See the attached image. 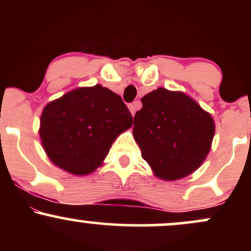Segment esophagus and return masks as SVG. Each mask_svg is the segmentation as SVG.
<instances>
[{
	"label": "esophagus",
	"instance_id": "34e87169",
	"mask_svg": "<svg viewBox=\"0 0 251 251\" xmlns=\"http://www.w3.org/2000/svg\"><path fill=\"white\" fill-rule=\"evenodd\" d=\"M139 106H140V103H139V101H135V102H132V103H129V111H131V114L132 116H134L135 114V112H137V109L139 108Z\"/></svg>",
	"mask_w": 251,
	"mask_h": 251
}]
</instances>
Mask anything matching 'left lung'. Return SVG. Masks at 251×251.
<instances>
[{"mask_svg":"<svg viewBox=\"0 0 251 251\" xmlns=\"http://www.w3.org/2000/svg\"><path fill=\"white\" fill-rule=\"evenodd\" d=\"M142 102L133 135L155 176L176 180L200 168L215 133L208 112L186 94L162 87L146 94Z\"/></svg>","mask_w":251,"mask_h":251,"instance_id":"left-lung-1","label":"left lung"}]
</instances>
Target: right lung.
Listing matches in <instances>:
<instances>
[{
    "instance_id": "1",
    "label": "right lung",
    "mask_w": 251,
    "mask_h": 251,
    "mask_svg": "<svg viewBox=\"0 0 251 251\" xmlns=\"http://www.w3.org/2000/svg\"><path fill=\"white\" fill-rule=\"evenodd\" d=\"M131 112L118 94L96 85L68 92L46 106L40 137L50 160L73 175L93 172L112 143L132 126Z\"/></svg>"
}]
</instances>
